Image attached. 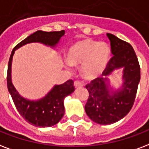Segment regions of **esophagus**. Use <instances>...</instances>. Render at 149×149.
Segmentation results:
<instances>
[{
  "label": "esophagus",
  "mask_w": 149,
  "mask_h": 149,
  "mask_svg": "<svg viewBox=\"0 0 149 149\" xmlns=\"http://www.w3.org/2000/svg\"><path fill=\"white\" fill-rule=\"evenodd\" d=\"M74 87H76V88H77V87H83V84L81 82H79V81H75Z\"/></svg>",
  "instance_id": "esophagus-1"
}]
</instances>
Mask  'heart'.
I'll return each mask as SVG.
<instances>
[{"instance_id":"heart-1","label":"heart","mask_w":149,"mask_h":149,"mask_svg":"<svg viewBox=\"0 0 149 149\" xmlns=\"http://www.w3.org/2000/svg\"><path fill=\"white\" fill-rule=\"evenodd\" d=\"M111 50L104 42L84 40L75 43L67 52L65 65H81V71L87 79H95L104 72L109 61Z\"/></svg>"}]
</instances>
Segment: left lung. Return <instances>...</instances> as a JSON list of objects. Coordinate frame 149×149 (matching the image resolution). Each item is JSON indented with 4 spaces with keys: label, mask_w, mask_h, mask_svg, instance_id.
Segmentation results:
<instances>
[{
    "label": "left lung",
    "mask_w": 149,
    "mask_h": 149,
    "mask_svg": "<svg viewBox=\"0 0 149 149\" xmlns=\"http://www.w3.org/2000/svg\"><path fill=\"white\" fill-rule=\"evenodd\" d=\"M113 56L102 75L86 85L89 97L85 112L91 120L102 125L112 124L127 115L134 102L140 82V65L137 55L129 43L107 33ZM123 69V84L113 89L107 77L114 70Z\"/></svg>",
    "instance_id": "1"
}]
</instances>
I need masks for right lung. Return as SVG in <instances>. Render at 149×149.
I'll return each instance as SVG.
<instances>
[{"instance_id": "obj_1", "label": "right lung", "mask_w": 149, "mask_h": 149, "mask_svg": "<svg viewBox=\"0 0 149 149\" xmlns=\"http://www.w3.org/2000/svg\"><path fill=\"white\" fill-rule=\"evenodd\" d=\"M65 36V30L45 32L38 30L18 44L11 52L8 65L7 85L14 104L19 114L30 124L48 127L57 124L65 113L64 99L74 91L72 79L60 85H54L47 95L38 100H29L22 97L11 81V64L15 52L30 43H40L54 48Z\"/></svg>"}]
</instances>
